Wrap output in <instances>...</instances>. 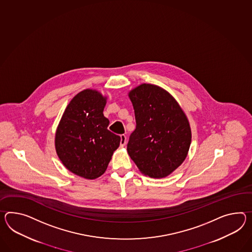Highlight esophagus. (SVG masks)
Listing matches in <instances>:
<instances>
[{
  "mask_svg": "<svg viewBox=\"0 0 252 252\" xmlns=\"http://www.w3.org/2000/svg\"><path fill=\"white\" fill-rule=\"evenodd\" d=\"M126 144V136L125 135H120V146L124 147Z\"/></svg>",
  "mask_w": 252,
  "mask_h": 252,
  "instance_id": "esophagus-1",
  "label": "esophagus"
}]
</instances>
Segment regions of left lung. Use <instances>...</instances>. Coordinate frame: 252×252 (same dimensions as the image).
I'll use <instances>...</instances> for the list:
<instances>
[{"label":"left lung","mask_w":252,"mask_h":252,"mask_svg":"<svg viewBox=\"0 0 252 252\" xmlns=\"http://www.w3.org/2000/svg\"><path fill=\"white\" fill-rule=\"evenodd\" d=\"M135 129L127 152L138 169L150 178H165L184 161L190 147L188 118L170 94L143 84L129 93Z\"/></svg>","instance_id":"left-lung-1"}]
</instances>
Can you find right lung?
Wrapping results in <instances>:
<instances>
[{
  "label": "right lung",
  "instance_id": "1",
  "mask_svg": "<svg viewBox=\"0 0 252 252\" xmlns=\"http://www.w3.org/2000/svg\"><path fill=\"white\" fill-rule=\"evenodd\" d=\"M105 98L86 89L69 103L56 135V153L68 170L87 179L104 174L120 136L107 129Z\"/></svg>",
  "mask_w": 252,
  "mask_h": 252
}]
</instances>
